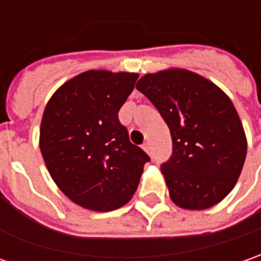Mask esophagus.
I'll list each match as a JSON object with an SVG mask.
<instances>
[{
    "label": "esophagus",
    "instance_id": "esophagus-1",
    "mask_svg": "<svg viewBox=\"0 0 261 261\" xmlns=\"http://www.w3.org/2000/svg\"><path fill=\"white\" fill-rule=\"evenodd\" d=\"M143 150H144L147 154L151 153V147H150V144H148V143H144V144H143Z\"/></svg>",
    "mask_w": 261,
    "mask_h": 261
}]
</instances>
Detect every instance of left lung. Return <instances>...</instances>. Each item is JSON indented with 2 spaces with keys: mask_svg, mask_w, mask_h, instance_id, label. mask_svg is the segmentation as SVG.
Returning a JSON list of instances; mask_svg holds the SVG:
<instances>
[{
  "mask_svg": "<svg viewBox=\"0 0 261 261\" xmlns=\"http://www.w3.org/2000/svg\"><path fill=\"white\" fill-rule=\"evenodd\" d=\"M136 88L171 133L173 154L161 173L173 203L186 210L219 204L233 190L247 154L242 120L227 94L184 68L145 74Z\"/></svg>",
  "mask_w": 261,
  "mask_h": 261,
  "instance_id": "8db88e82",
  "label": "left lung"
}]
</instances>
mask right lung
<instances>
[{
    "label": "right lung",
    "instance_id": "1",
    "mask_svg": "<svg viewBox=\"0 0 261 261\" xmlns=\"http://www.w3.org/2000/svg\"><path fill=\"white\" fill-rule=\"evenodd\" d=\"M137 79L136 72L88 70L65 81L45 106L40 127L44 163L57 187L87 210L127 204L150 160L118 121Z\"/></svg>",
    "mask_w": 261,
    "mask_h": 261
}]
</instances>
